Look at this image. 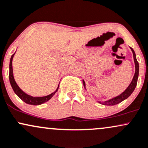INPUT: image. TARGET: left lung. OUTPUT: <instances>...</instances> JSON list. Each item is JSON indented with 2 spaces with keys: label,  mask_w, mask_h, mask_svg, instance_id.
I'll return each instance as SVG.
<instances>
[{
  "label": "left lung",
  "mask_w": 148,
  "mask_h": 148,
  "mask_svg": "<svg viewBox=\"0 0 148 148\" xmlns=\"http://www.w3.org/2000/svg\"><path fill=\"white\" fill-rule=\"evenodd\" d=\"M130 49L132 51L133 53V57H134V61L135 64V73L134 75V77L132 80L130 84L128 86V87L121 94H120L118 96L114 97V98L109 99V100H105V101H98L100 104H102L103 105H108V106H112V105H116L117 104H119L120 102H121L123 100H125L127 99L128 97L130 96L132 93H133V91H134L135 88H136V84H137V81H138V73H139V65H138V62H137L136 54H135L134 50H133V48H132L130 47ZM83 82V85H84V87L86 89V84H85V82L84 79L82 80Z\"/></svg>",
  "instance_id": "obj_1"
}]
</instances>
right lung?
Returning a JSON list of instances; mask_svg holds the SVG:
<instances>
[{"instance_id": "obj_1", "label": "right lung", "mask_w": 148, "mask_h": 148, "mask_svg": "<svg viewBox=\"0 0 148 148\" xmlns=\"http://www.w3.org/2000/svg\"><path fill=\"white\" fill-rule=\"evenodd\" d=\"M16 52L13 55H12L11 58H10V73H9V79H10V82L11 84L12 89L14 90V93L16 94L20 98L23 102H25V103L28 104V105H40L41 104L45 103L47 101L50 100L54 95L57 93V91H58L59 88V85L57 86V89L55 90L53 93H50V94L46 95V96H41V97H34L32 95L27 94L25 92H24L23 90L18 86V85L16 82L14 77V73H13V68H12V60H13V57L14 56Z\"/></svg>"}]
</instances>
